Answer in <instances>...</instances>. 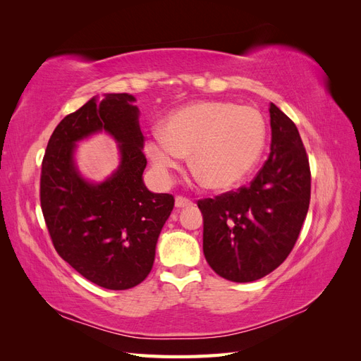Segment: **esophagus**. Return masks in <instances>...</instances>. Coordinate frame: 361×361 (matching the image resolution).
Segmentation results:
<instances>
[{
    "mask_svg": "<svg viewBox=\"0 0 361 361\" xmlns=\"http://www.w3.org/2000/svg\"><path fill=\"white\" fill-rule=\"evenodd\" d=\"M174 204H176V207H185V206H191L192 202L187 197H182V195H176V199H174Z\"/></svg>",
    "mask_w": 361,
    "mask_h": 361,
    "instance_id": "esophagus-1",
    "label": "esophagus"
}]
</instances>
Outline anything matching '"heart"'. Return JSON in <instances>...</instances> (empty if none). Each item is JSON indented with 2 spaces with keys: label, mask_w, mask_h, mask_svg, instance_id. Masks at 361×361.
Segmentation results:
<instances>
[{
  "label": "heart",
  "mask_w": 361,
  "mask_h": 361,
  "mask_svg": "<svg viewBox=\"0 0 361 361\" xmlns=\"http://www.w3.org/2000/svg\"><path fill=\"white\" fill-rule=\"evenodd\" d=\"M267 143V123L253 106L197 102L173 113L146 152L162 179L190 155V167L204 187L224 191L255 169Z\"/></svg>",
  "instance_id": "b5f03b06"
}]
</instances>
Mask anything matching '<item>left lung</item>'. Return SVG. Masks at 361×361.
<instances>
[{
  "label": "left lung",
  "instance_id": "obj_1",
  "mask_svg": "<svg viewBox=\"0 0 361 361\" xmlns=\"http://www.w3.org/2000/svg\"><path fill=\"white\" fill-rule=\"evenodd\" d=\"M271 152L248 187L197 202L203 253L218 276L248 283L289 256L309 211L310 166L297 126L269 105Z\"/></svg>",
  "mask_w": 361,
  "mask_h": 361
}]
</instances>
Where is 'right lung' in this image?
<instances>
[{"label": "right lung", "instance_id": "add662e5", "mask_svg": "<svg viewBox=\"0 0 361 361\" xmlns=\"http://www.w3.org/2000/svg\"><path fill=\"white\" fill-rule=\"evenodd\" d=\"M135 97L106 93L64 117L48 141L40 174V206L61 259L94 285L125 290L154 267L171 194L150 192L143 182L147 159ZM105 130L119 143L121 166L106 181L90 184L74 167V143Z\"/></svg>", "mask_w": 361, "mask_h": 361}]
</instances>
